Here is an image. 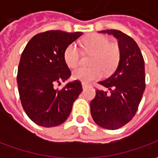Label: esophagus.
<instances>
[{"mask_svg":"<svg viewBox=\"0 0 158 158\" xmlns=\"http://www.w3.org/2000/svg\"><path fill=\"white\" fill-rule=\"evenodd\" d=\"M88 86H89V85H88V84H86V83H84V82L82 83V87H83V89H86V88H87Z\"/></svg>","mask_w":158,"mask_h":158,"instance_id":"esophagus-1","label":"esophagus"}]
</instances>
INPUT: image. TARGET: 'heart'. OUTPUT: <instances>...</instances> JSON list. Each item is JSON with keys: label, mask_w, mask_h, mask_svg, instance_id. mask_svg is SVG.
<instances>
[{"label": "heart", "mask_w": 158, "mask_h": 158, "mask_svg": "<svg viewBox=\"0 0 158 158\" xmlns=\"http://www.w3.org/2000/svg\"><path fill=\"white\" fill-rule=\"evenodd\" d=\"M85 52L92 53L90 58L91 67H79L73 72V78L84 83H89L99 79L102 70L106 74L113 73L120 61V47L116 43H109L106 37L97 34L86 36L83 40ZM64 62L68 67L73 69L79 65L80 51L76 44H69L63 52Z\"/></svg>", "instance_id": "1"}]
</instances>
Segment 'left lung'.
<instances>
[{
  "label": "left lung",
  "mask_w": 158,
  "mask_h": 158,
  "mask_svg": "<svg viewBox=\"0 0 158 158\" xmlns=\"http://www.w3.org/2000/svg\"><path fill=\"white\" fill-rule=\"evenodd\" d=\"M100 33L118 39L121 56L113 75L98 83L109 91L96 89L90 102V113L96 124L118 129L128 123L138 110L146 88L145 62L137 43L130 36L116 29Z\"/></svg>",
  "instance_id": "left-lung-1"
}]
</instances>
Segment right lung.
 Listing matches in <instances>:
<instances>
[{
  "label": "right lung",
  "mask_w": 158,
  "mask_h": 158,
  "mask_svg": "<svg viewBox=\"0 0 158 158\" xmlns=\"http://www.w3.org/2000/svg\"><path fill=\"white\" fill-rule=\"evenodd\" d=\"M82 35L62 30L40 33L23 52L17 75L19 96L26 114L38 125L49 128L65 122L82 91L79 80L68 83L61 89L54 87L71 75L63 52Z\"/></svg>",
  "instance_id": "add662e5"
}]
</instances>
